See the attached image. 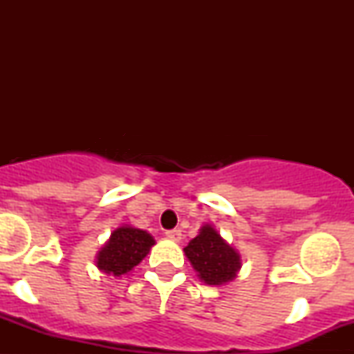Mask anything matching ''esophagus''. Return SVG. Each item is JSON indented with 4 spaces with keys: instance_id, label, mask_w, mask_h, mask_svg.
<instances>
[{
    "instance_id": "esophagus-1",
    "label": "esophagus",
    "mask_w": 354,
    "mask_h": 354,
    "mask_svg": "<svg viewBox=\"0 0 354 354\" xmlns=\"http://www.w3.org/2000/svg\"><path fill=\"white\" fill-rule=\"evenodd\" d=\"M166 236H168L169 239H173V241H180L181 230H168L166 231Z\"/></svg>"
}]
</instances>
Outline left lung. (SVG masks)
I'll list each match as a JSON object with an SVG mask.
<instances>
[{
  "mask_svg": "<svg viewBox=\"0 0 354 354\" xmlns=\"http://www.w3.org/2000/svg\"><path fill=\"white\" fill-rule=\"evenodd\" d=\"M185 253L206 284H225L238 273L239 254L211 226H203L200 234L189 241Z\"/></svg>",
  "mask_w": 354,
  "mask_h": 354,
  "instance_id": "obj_1",
  "label": "left lung"
}]
</instances>
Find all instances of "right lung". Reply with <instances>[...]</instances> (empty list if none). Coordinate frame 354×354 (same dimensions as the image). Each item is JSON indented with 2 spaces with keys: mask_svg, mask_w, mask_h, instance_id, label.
<instances>
[{
  "mask_svg": "<svg viewBox=\"0 0 354 354\" xmlns=\"http://www.w3.org/2000/svg\"><path fill=\"white\" fill-rule=\"evenodd\" d=\"M154 245L151 234L143 230L121 226L113 231L106 246L98 254V268L103 273L121 276L131 271Z\"/></svg>",
  "mask_w": 354,
  "mask_h": 354,
  "instance_id": "right-lung-1",
  "label": "right lung"
}]
</instances>
